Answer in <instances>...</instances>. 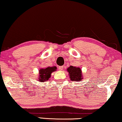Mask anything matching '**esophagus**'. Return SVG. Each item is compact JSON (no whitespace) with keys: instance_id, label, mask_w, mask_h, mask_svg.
Listing matches in <instances>:
<instances>
[{"instance_id":"obj_1","label":"esophagus","mask_w":122,"mask_h":122,"mask_svg":"<svg viewBox=\"0 0 122 122\" xmlns=\"http://www.w3.org/2000/svg\"><path fill=\"white\" fill-rule=\"evenodd\" d=\"M59 70L60 71H62L63 70V66H59Z\"/></svg>"}]
</instances>
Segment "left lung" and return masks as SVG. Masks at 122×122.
Returning <instances> with one entry per match:
<instances>
[{
	"label": "left lung",
	"instance_id": "left-lung-1",
	"mask_svg": "<svg viewBox=\"0 0 122 122\" xmlns=\"http://www.w3.org/2000/svg\"><path fill=\"white\" fill-rule=\"evenodd\" d=\"M70 79L72 81H81L83 79L81 69L79 67L70 66L67 69Z\"/></svg>",
	"mask_w": 122,
	"mask_h": 122
}]
</instances>
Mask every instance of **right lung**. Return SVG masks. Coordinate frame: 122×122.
I'll return each instance as SVG.
<instances>
[{"label":"right lung","mask_w":122,"mask_h":122,"mask_svg":"<svg viewBox=\"0 0 122 122\" xmlns=\"http://www.w3.org/2000/svg\"><path fill=\"white\" fill-rule=\"evenodd\" d=\"M56 69L57 67L56 66L48 67L45 68L41 69L39 71V78L38 80L40 82H45L48 81L51 77V74L56 71Z\"/></svg>","instance_id":"obj_1"}]
</instances>
